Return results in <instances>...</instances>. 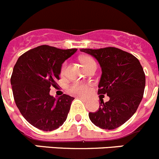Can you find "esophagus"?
Wrapping results in <instances>:
<instances>
[{
  "instance_id": "1",
  "label": "esophagus",
  "mask_w": 159,
  "mask_h": 159,
  "mask_svg": "<svg viewBox=\"0 0 159 159\" xmlns=\"http://www.w3.org/2000/svg\"><path fill=\"white\" fill-rule=\"evenodd\" d=\"M79 97L80 100H83V101H86V97H81V96H79V97Z\"/></svg>"
}]
</instances>
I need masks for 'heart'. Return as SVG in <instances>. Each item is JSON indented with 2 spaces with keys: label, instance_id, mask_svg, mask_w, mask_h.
<instances>
[{
  "label": "heart",
  "instance_id": "heart-1",
  "mask_svg": "<svg viewBox=\"0 0 159 159\" xmlns=\"http://www.w3.org/2000/svg\"><path fill=\"white\" fill-rule=\"evenodd\" d=\"M80 61H81L82 64L85 67V69L89 66L92 65V64L96 63L95 61L89 56H82L80 58ZM66 71V62H64L62 66H61L60 74L63 76V75H65ZM68 90L69 92L73 94L83 96L86 95L89 92L90 85L88 84V83H80V82H74L69 86Z\"/></svg>",
  "mask_w": 159,
  "mask_h": 159
}]
</instances>
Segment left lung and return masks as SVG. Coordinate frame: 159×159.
Returning a JSON list of instances; mask_svg holds the SVG:
<instances>
[{
    "label": "left lung",
    "instance_id": "obj_1",
    "mask_svg": "<svg viewBox=\"0 0 159 159\" xmlns=\"http://www.w3.org/2000/svg\"><path fill=\"white\" fill-rule=\"evenodd\" d=\"M97 59L102 70L98 94H107L110 100H100L96 112H89L93 124L102 129L113 130L128 121L142 100L145 75L139 60L132 54L115 47L81 48Z\"/></svg>",
    "mask_w": 159,
    "mask_h": 159
}]
</instances>
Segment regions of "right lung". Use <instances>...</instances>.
Instances as JSON below:
<instances>
[{"label": "right lung", "mask_w": 159, "mask_h": 159, "mask_svg": "<svg viewBox=\"0 0 159 159\" xmlns=\"http://www.w3.org/2000/svg\"><path fill=\"white\" fill-rule=\"evenodd\" d=\"M76 51L40 45L21 55L14 66L11 84L15 103L25 119L38 129L53 131L66 120L74 98L63 94L56 100L49 92L57 86L62 64Z\"/></svg>", "instance_id": "right-lung-1"}]
</instances>
